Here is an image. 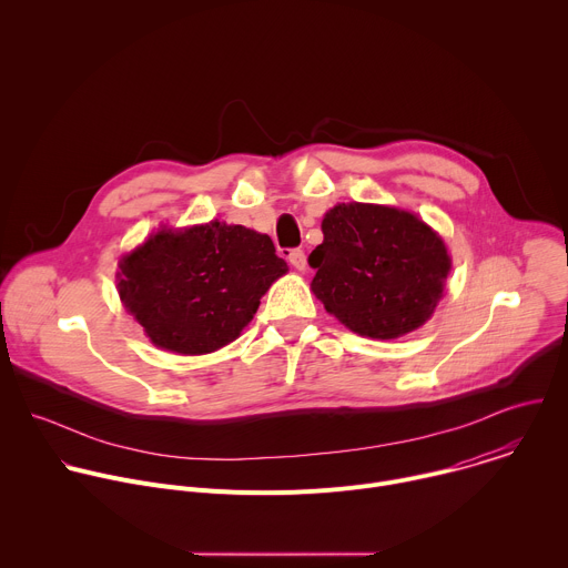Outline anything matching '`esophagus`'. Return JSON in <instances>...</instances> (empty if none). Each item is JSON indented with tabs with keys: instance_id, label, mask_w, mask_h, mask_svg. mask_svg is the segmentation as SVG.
Instances as JSON below:
<instances>
[{
	"instance_id": "obj_1",
	"label": "esophagus",
	"mask_w": 568,
	"mask_h": 568,
	"mask_svg": "<svg viewBox=\"0 0 568 568\" xmlns=\"http://www.w3.org/2000/svg\"><path fill=\"white\" fill-rule=\"evenodd\" d=\"M287 261H290V265H292L294 270H298V272H303V270L307 267V258H305V252H303V250H292V252L287 254Z\"/></svg>"
}]
</instances>
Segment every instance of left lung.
Segmentation results:
<instances>
[{
    "instance_id": "8db88e82",
    "label": "left lung",
    "mask_w": 568,
    "mask_h": 568,
    "mask_svg": "<svg viewBox=\"0 0 568 568\" xmlns=\"http://www.w3.org/2000/svg\"><path fill=\"white\" fill-rule=\"evenodd\" d=\"M323 242L307 263L312 292L362 337L395 339L434 314L452 258L418 215L379 204H337L323 215Z\"/></svg>"
}]
</instances>
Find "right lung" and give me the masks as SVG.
<instances>
[{"instance_id":"right-lung-1","label":"right lung","mask_w":568,"mask_h":568,"mask_svg":"<svg viewBox=\"0 0 568 568\" xmlns=\"http://www.w3.org/2000/svg\"><path fill=\"white\" fill-rule=\"evenodd\" d=\"M287 272L270 235L206 222L159 229L119 263V296L156 348L206 355L233 342Z\"/></svg>"}]
</instances>
